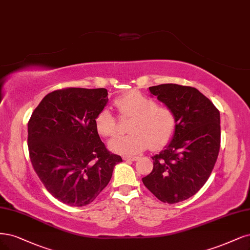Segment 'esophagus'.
I'll list each match as a JSON object with an SVG mask.
<instances>
[{
	"label": "esophagus",
	"instance_id": "obj_1",
	"mask_svg": "<svg viewBox=\"0 0 250 250\" xmlns=\"http://www.w3.org/2000/svg\"><path fill=\"white\" fill-rule=\"evenodd\" d=\"M123 159L126 161H135V160H137V157L136 156H124Z\"/></svg>",
	"mask_w": 250,
	"mask_h": 250
}]
</instances>
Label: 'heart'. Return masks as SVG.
<instances>
[{"label":"heart","instance_id":"1","mask_svg":"<svg viewBox=\"0 0 250 250\" xmlns=\"http://www.w3.org/2000/svg\"><path fill=\"white\" fill-rule=\"evenodd\" d=\"M120 116L130 118L127 125L130 131L117 135L108 143L111 151L132 155L147 149H159L166 146L176 132L178 119L168 105L158 104L152 97L139 91H130L118 97L115 102ZM95 128L100 136L109 137L117 132V120L107 108L101 109L95 118Z\"/></svg>","mask_w":250,"mask_h":250}]
</instances>
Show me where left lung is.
Returning a JSON list of instances; mask_svg holds the SVG:
<instances>
[{
	"label": "left lung",
	"mask_w": 250,
	"mask_h": 250,
	"mask_svg": "<svg viewBox=\"0 0 250 250\" xmlns=\"http://www.w3.org/2000/svg\"><path fill=\"white\" fill-rule=\"evenodd\" d=\"M152 95L175 110L173 141L152 157L153 169L143 183L163 203L176 204L194 195L207 182L220 149V115L195 88L165 83L149 88Z\"/></svg>",
	"instance_id": "left-lung-1"
}]
</instances>
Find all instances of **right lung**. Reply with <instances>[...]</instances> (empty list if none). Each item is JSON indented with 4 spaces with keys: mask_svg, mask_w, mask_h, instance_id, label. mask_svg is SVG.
I'll return each instance as SVG.
<instances>
[{
    "mask_svg": "<svg viewBox=\"0 0 250 250\" xmlns=\"http://www.w3.org/2000/svg\"><path fill=\"white\" fill-rule=\"evenodd\" d=\"M107 101L103 88L60 89L48 93L29 120L32 166L47 191L71 207L95 200L122 161L106 149L95 128Z\"/></svg>",
    "mask_w": 250,
    "mask_h": 250,
    "instance_id": "right-lung-1",
    "label": "right lung"
}]
</instances>
